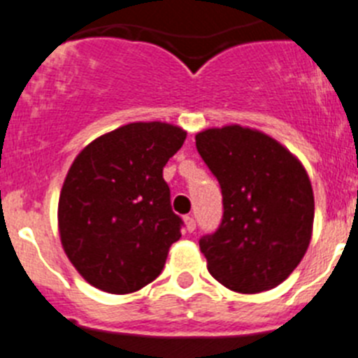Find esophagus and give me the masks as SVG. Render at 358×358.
Listing matches in <instances>:
<instances>
[{
  "label": "esophagus",
  "instance_id": "esophagus-1",
  "mask_svg": "<svg viewBox=\"0 0 358 358\" xmlns=\"http://www.w3.org/2000/svg\"><path fill=\"white\" fill-rule=\"evenodd\" d=\"M185 228H186V231H190V234L195 230L194 217H190V215H186V217H185Z\"/></svg>",
  "mask_w": 358,
  "mask_h": 358
}]
</instances>
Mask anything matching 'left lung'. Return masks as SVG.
Masks as SVG:
<instances>
[{"label": "left lung", "instance_id": "8db88e82", "mask_svg": "<svg viewBox=\"0 0 358 358\" xmlns=\"http://www.w3.org/2000/svg\"><path fill=\"white\" fill-rule=\"evenodd\" d=\"M222 192V221L201 237L208 271L222 286L259 293L289 277L311 241L315 201L310 177L273 137L228 124L195 136Z\"/></svg>", "mask_w": 358, "mask_h": 358}]
</instances>
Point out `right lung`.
Wrapping results in <instances>:
<instances>
[{
    "instance_id": "add662e5",
    "label": "right lung",
    "mask_w": 358,
    "mask_h": 358,
    "mask_svg": "<svg viewBox=\"0 0 358 358\" xmlns=\"http://www.w3.org/2000/svg\"><path fill=\"white\" fill-rule=\"evenodd\" d=\"M182 128L150 121L97 137L74 159L57 204L66 257L87 282L124 295L150 284L181 237L163 179Z\"/></svg>"
}]
</instances>
